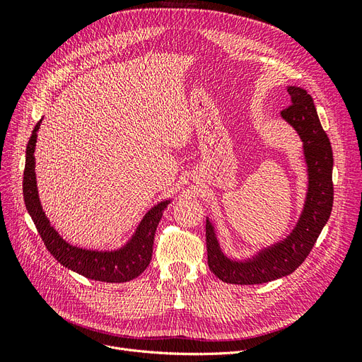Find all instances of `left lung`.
I'll return each instance as SVG.
<instances>
[{
    "label": "left lung",
    "mask_w": 362,
    "mask_h": 362,
    "mask_svg": "<svg viewBox=\"0 0 362 362\" xmlns=\"http://www.w3.org/2000/svg\"><path fill=\"white\" fill-rule=\"evenodd\" d=\"M287 92L291 96V105L284 108L281 116L298 131L308 164V194L300 221L284 242L261 250L252 259L233 261L222 254L214 226L206 218L208 267L226 284L252 286L290 275L308 257L332 211L334 157L331 141L322 128L311 95L296 86H290Z\"/></svg>",
    "instance_id": "8db88e82"
}]
</instances>
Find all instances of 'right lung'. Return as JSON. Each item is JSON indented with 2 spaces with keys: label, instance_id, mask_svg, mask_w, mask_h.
I'll return each instance as SVG.
<instances>
[{
  "label": "right lung",
  "instance_id": "right-lung-1",
  "mask_svg": "<svg viewBox=\"0 0 362 362\" xmlns=\"http://www.w3.org/2000/svg\"><path fill=\"white\" fill-rule=\"evenodd\" d=\"M39 127L40 120L33 129L27 145L23 190L27 211L35 222L47 249L60 264L93 281L127 282L137 278L149 266L156 229L164 208L169 205L170 201H163L148 211L144 221L140 222L136 234L124 247L113 252H98L71 246L51 226L39 201L35 173V148Z\"/></svg>",
  "mask_w": 362,
  "mask_h": 362
}]
</instances>
